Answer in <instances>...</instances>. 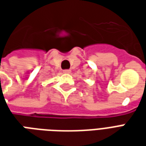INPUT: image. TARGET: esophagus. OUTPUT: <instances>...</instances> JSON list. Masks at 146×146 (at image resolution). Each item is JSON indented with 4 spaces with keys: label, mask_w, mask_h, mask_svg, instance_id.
<instances>
[{
    "label": "esophagus",
    "mask_w": 146,
    "mask_h": 146,
    "mask_svg": "<svg viewBox=\"0 0 146 146\" xmlns=\"http://www.w3.org/2000/svg\"><path fill=\"white\" fill-rule=\"evenodd\" d=\"M71 72V70H63V73H70Z\"/></svg>",
    "instance_id": "1"
}]
</instances>
